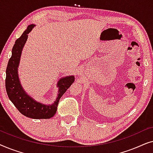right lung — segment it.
I'll return each instance as SVG.
<instances>
[{
    "mask_svg": "<svg viewBox=\"0 0 153 153\" xmlns=\"http://www.w3.org/2000/svg\"><path fill=\"white\" fill-rule=\"evenodd\" d=\"M35 26L30 24L15 42L6 69L5 88L8 97L21 114L28 118L33 119H49L56 114L60 97L65 93L74 81V76L62 77L58 81L57 87L59 88L58 95L53 104H47L39 102L26 93L20 83L18 75V67L24 45L28 39V34Z\"/></svg>",
    "mask_w": 153,
    "mask_h": 153,
    "instance_id": "1",
    "label": "right lung"
}]
</instances>
